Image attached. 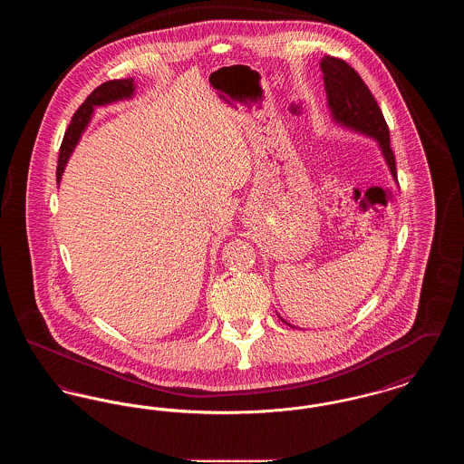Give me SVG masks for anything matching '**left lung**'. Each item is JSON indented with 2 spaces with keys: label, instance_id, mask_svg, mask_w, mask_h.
Here are the masks:
<instances>
[{
  "label": "left lung",
  "instance_id": "8db88e82",
  "mask_svg": "<svg viewBox=\"0 0 464 464\" xmlns=\"http://www.w3.org/2000/svg\"><path fill=\"white\" fill-rule=\"evenodd\" d=\"M320 67L324 72L327 102L334 121L350 130L375 139L379 142L381 153L390 167L392 176L397 179L395 155L390 146V130L382 116V111L379 110L375 102L372 92L363 83V80L353 67L343 59L325 55L320 63ZM282 322L285 320L282 318Z\"/></svg>",
  "mask_w": 464,
  "mask_h": 464
}]
</instances>
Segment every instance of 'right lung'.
<instances>
[{"label":"right lung","mask_w":464,"mask_h":464,"mask_svg":"<svg viewBox=\"0 0 464 464\" xmlns=\"http://www.w3.org/2000/svg\"><path fill=\"white\" fill-rule=\"evenodd\" d=\"M133 90H135V85H133L132 78L111 80V82L102 83L101 87H97L85 99V102L72 114L71 123L67 127L66 135L63 139L61 155H59V165H57V182H61L63 172L66 169L67 160H69V156L72 153L74 146L78 144L82 133L87 129L90 118L93 114V110L97 106H108V104L123 101V99H130L133 95Z\"/></svg>","instance_id":"right-lung-1"}]
</instances>
